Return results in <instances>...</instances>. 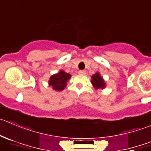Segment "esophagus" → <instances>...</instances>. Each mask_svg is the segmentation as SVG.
<instances>
[{"instance_id":"34e87169","label":"esophagus","mask_w":151,"mask_h":151,"mask_svg":"<svg viewBox=\"0 0 151 151\" xmlns=\"http://www.w3.org/2000/svg\"><path fill=\"white\" fill-rule=\"evenodd\" d=\"M79 74H80V75H85L86 74V71H84V70H81V71H79Z\"/></svg>"}]
</instances>
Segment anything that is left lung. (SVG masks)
I'll use <instances>...</instances> for the list:
<instances>
[{"instance_id": "obj_1", "label": "left lung", "mask_w": 151, "mask_h": 151, "mask_svg": "<svg viewBox=\"0 0 151 151\" xmlns=\"http://www.w3.org/2000/svg\"><path fill=\"white\" fill-rule=\"evenodd\" d=\"M91 83L96 90H102L106 86V83L99 72H96L91 76Z\"/></svg>"}]
</instances>
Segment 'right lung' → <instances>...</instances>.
Instances as JSON below:
<instances>
[{"label": "right lung", "instance_id": "1", "mask_svg": "<svg viewBox=\"0 0 151 151\" xmlns=\"http://www.w3.org/2000/svg\"><path fill=\"white\" fill-rule=\"evenodd\" d=\"M71 75L63 70H60L59 72L53 74L49 80V86L56 91H61L67 86V82L71 78Z\"/></svg>", "mask_w": 151, "mask_h": 151}]
</instances>
